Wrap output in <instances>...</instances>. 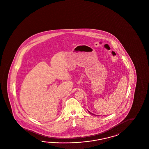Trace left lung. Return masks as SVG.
I'll list each match as a JSON object with an SVG mask.
<instances>
[{"label": "left lung", "instance_id": "left-lung-1", "mask_svg": "<svg viewBox=\"0 0 149 149\" xmlns=\"http://www.w3.org/2000/svg\"><path fill=\"white\" fill-rule=\"evenodd\" d=\"M89 112V113H90V114H92V113H90V112ZM93 115H94V114H93Z\"/></svg>", "mask_w": 149, "mask_h": 149}]
</instances>
